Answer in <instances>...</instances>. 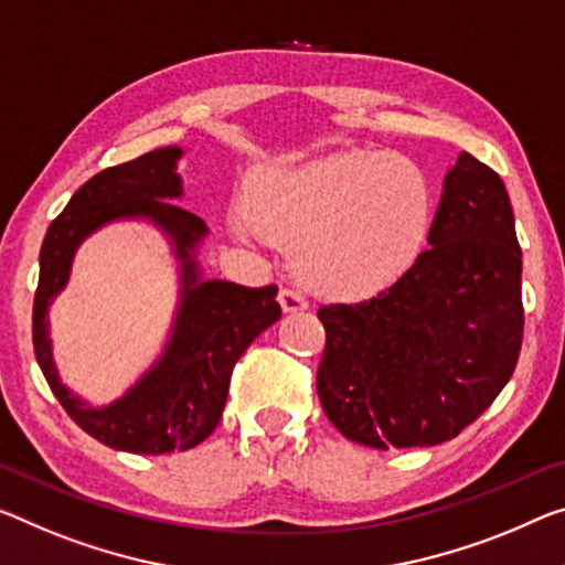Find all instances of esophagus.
Segmentation results:
<instances>
[{"label":"esophagus","mask_w":565,"mask_h":565,"mask_svg":"<svg viewBox=\"0 0 565 565\" xmlns=\"http://www.w3.org/2000/svg\"><path fill=\"white\" fill-rule=\"evenodd\" d=\"M277 300H280V308L285 312H298V310H306L308 308V300L302 298L300 292H295L290 288H282L280 295H277Z\"/></svg>","instance_id":"obj_1"}]
</instances>
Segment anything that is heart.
<instances>
[{
  "instance_id": "obj_1",
  "label": "heart",
  "mask_w": 565,
  "mask_h": 565,
  "mask_svg": "<svg viewBox=\"0 0 565 565\" xmlns=\"http://www.w3.org/2000/svg\"><path fill=\"white\" fill-rule=\"evenodd\" d=\"M234 227L290 247L292 275L333 300L371 298L419 257L431 189L416 163L345 151L259 173L253 212Z\"/></svg>"
}]
</instances>
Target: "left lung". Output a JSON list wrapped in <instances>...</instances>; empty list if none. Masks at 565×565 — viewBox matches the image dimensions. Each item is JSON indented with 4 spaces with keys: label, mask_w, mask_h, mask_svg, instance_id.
Instances as JSON below:
<instances>
[{
    "label": "left lung",
    "mask_w": 565,
    "mask_h": 565,
    "mask_svg": "<svg viewBox=\"0 0 565 565\" xmlns=\"http://www.w3.org/2000/svg\"><path fill=\"white\" fill-rule=\"evenodd\" d=\"M429 249L392 288L323 306L316 388L345 439L431 447L472 424L513 376L523 343V253L502 179L462 151Z\"/></svg>",
    "instance_id": "8db88e82"
}]
</instances>
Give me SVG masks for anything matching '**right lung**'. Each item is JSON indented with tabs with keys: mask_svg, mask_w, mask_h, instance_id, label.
Wrapping results in <instances>:
<instances>
[{
	"mask_svg": "<svg viewBox=\"0 0 565 565\" xmlns=\"http://www.w3.org/2000/svg\"><path fill=\"white\" fill-rule=\"evenodd\" d=\"M181 153L177 146H167L95 173L52 220L40 249V282L32 308L34 355L52 394L77 427L120 452H181L210 437L227 404L234 363L265 328L280 320L275 285L245 288L227 280H202L194 249L210 230L202 216L171 202L181 196L177 173ZM116 218H149L168 232L182 263V290L162 359L124 397L95 411L56 376L46 308L66 284L79 242Z\"/></svg>",
	"mask_w": 565,
	"mask_h": 565,
	"instance_id": "right-lung-1",
	"label": "right lung"
}]
</instances>
